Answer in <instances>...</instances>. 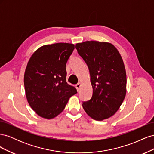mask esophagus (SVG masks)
<instances>
[{
	"label": "esophagus",
	"instance_id": "34e87169",
	"mask_svg": "<svg viewBox=\"0 0 154 154\" xmlns=\"http://www.w3.org/2000/svg\"><path fill=\"white\" fill-rule=\"evenodd\" d=\"M81 87V83H77V84L76 85V89L78 90V91H79V89H80V88Z\"/></svg>",
	"mask_w": 154,
	"mask_h": 154
}]
</instances>
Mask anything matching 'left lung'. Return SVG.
I'll return each mask as SVG.
<instances>
[{"label": "left lung", "instance_id": "obj_1", "mask_svg": "<svg viewBox=\"0 0 154 154\" xmlns=\"http://www.w3.org/2000/svg\"><path fill=\"white\" fill-rule=\"evenodd\" d=\"M89 69L93 94L82 104L91 118L102 121L118 110L127 92V74L118 50L109 42L86 41L76 44Z\"/></svg>", "mask_w": 154, "mask_h": 154}]
</instances>
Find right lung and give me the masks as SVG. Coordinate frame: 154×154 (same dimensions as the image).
I'll use <instances>...</instances> for the list:
<instances>
[{
	"instance_id": "1",
	"label": "right lung",
	"mask_w": 154,
	"mask_h": 154,
	"mask_svg": "<svg viewBox=\"0 0 154 154\" xmlns=\"http://www.w3.org/2000/svg\"><path fill=\"white\" fill-rule=\"evenodd\" d=\"M74 49L69 43L45 45L29 60L24 76L26 96L31 109L42 118L57 117L77 93L66 82V63Z\"/></svg>"
}]
</instances>
